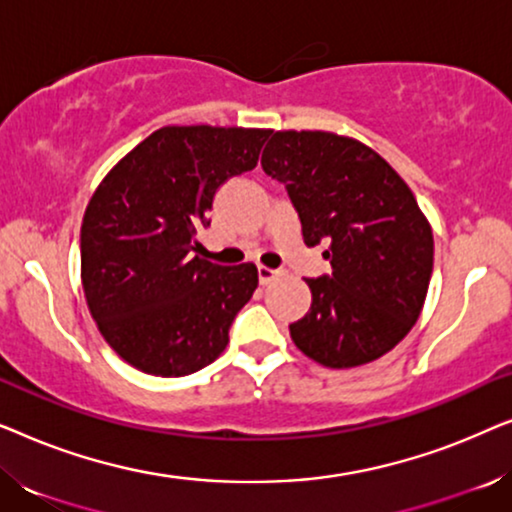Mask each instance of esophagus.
<instances>
[{
	"instance_id": "esophagus-1",
	"label": "esophagus",
	"mask_w": 512,
	"mask_h": 512,
	"mask_svg": "<svg viewBox=\"0 0 512 512\" xmlns=\"http://www.w3.org/2000/svg\"><path fill=\"white\" fill-rule=\"evenodd\" d=\"M284 272L282 270H272V268H258V282L261 284H270V282H275L277 277H282Z\"/></svg>"
}]
</instances>
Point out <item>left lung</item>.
<instances>
[{
  "label": "left lung",
  "mask_w": 512,
  "mask_h": 512,
  "mask_svg": "<svg viewBox=\"0 0 512 512\" xmlns=\"http://www.w3.org/2000/svg\"><path fill=\"white\" fill-rule=\"evenodd\" d=\"M261 165L284 184L307 247L326 244L331 275L305 279L310 312L291 324L300 352L326 368L380 359L422 312L433 235L387 160L333 132H270Z\"/></svg>",
  "instance_id": "8db88e82"
}]
</instances>
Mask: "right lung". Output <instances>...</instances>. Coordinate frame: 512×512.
<instances>
[{"mask_svg":"<svg viewBox=\"0 0 512 512\" xmlns=\"http://www.w3.org/2000/svg\"><path fill=\"white\" fill-rule=\"evenodd\" d=\"M270 130L170 125L135 146L88 202L81 277L90 314L130 366L184 377L228 345L258 286L254 263L195 256L216 191L254 170Z\"/></svg>","mask_w":512,"mask_h":512,"instance_id":"1","label":"right lung"}]
</instances>
